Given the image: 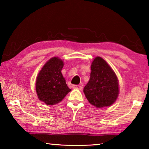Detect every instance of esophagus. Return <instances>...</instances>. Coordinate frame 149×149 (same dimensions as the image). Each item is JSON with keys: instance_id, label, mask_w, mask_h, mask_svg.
<instances>
[{"instance_id": "esophagus-1", "label": "esophagus", "mask_w": 149, "mask_h": 149, "mask_svg": "<svg viewBox=\"0 0 149 149\" xmlns=\"http://www.w3.org/2000/svg\"><path fill=\"white\" fill-rule=\"evenodd\" d=\"M72 87L74 88V89H78L79 90H81L83 89V87L81 86V85H72Z\"/></svg>"}]
</instances>
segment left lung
<instances>
[{
    "label": "left lung",
    "mask_w": 149,
    "mask_h": 149,
    "mask_svg": "<svg viewBox=\"0 0 149 149\" xmlns=\"http://www.w3.org/2000/svg\"><path fill=\"white\" fill-rule=\"evenodd\" d=\"M90 79L84 92L91 104L97 108L112 105L119 93L118 80L107 62L96 57L91 64Z\"/></svg>",
    "instance_id": "1"
}]
</instances>
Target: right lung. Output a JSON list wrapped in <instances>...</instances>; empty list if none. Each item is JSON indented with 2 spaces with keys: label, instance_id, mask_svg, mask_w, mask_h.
<instances>
[{
  "label": "right lung",
  "instance_id": "1",
  "mask_svg": "<svg viewBox=\"0 0 149 149\" xmlns=\"http://www.w3.org/2000/svg\"><path fill=\"white\" fill-rule=\"evenodd\" d=\"M64 62L58 57L50 58L42 67L36 80V91L40 100L47 105L60 102L71 89L67 86L61 70Z\"/></svg>",
  "mask_w": 149,
  "mask_h": 149
}]
</instances>
